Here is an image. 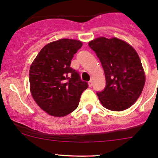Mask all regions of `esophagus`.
<instances>
[{
	"label": "esophagus",
	"mask_w": 158,
	"mask_h": 158,
	"mask_svg": "<svg viewBox=\"0 0 158 158\" xmlns=\"http://www.w3.org/2000/svg\"><path fill=\"white\" fill-rule=\"evenodd\" d=\"M89 87H92V80H90L89 82Z\"/></svg>",
	"instance_id": "34e87169"
}]
</instances>
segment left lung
I'll return each mask as SVG.
<instances>
[{"mask_svg": "<svg viewBox=\"0 0 158 158\" xmlns=\"http://www.w3.org/2000/svg\"><path fill=\"white\" fill-rule=\"evenodd\" d=\"M89 46L99 59L106 76V88L97 92L102 105L114 111L130 108L139 98L145 83L142 64L135 49L116 37L96 38Z\"/></svg>", "mask_w": 158, "mask_h": 158, "instance_id": "8db88e82", "label": "left lung"}]
</instances>
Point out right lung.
<instances>
[{
	"label": "right lung",
	"instance_id": "1",
	"mask_svg": "<svg viewBox=\"0 0 158 158\" xmlns=\"http://www.w3.org/2000/svg\"><path fill=\"white\" fill-rule=\"evenodd\" d=\"M81 41L61 39L44 47L30 68V92L36 104L47 114L63 117L79 106L88 83L70 67Z\"/></svg>",
	"mask_w": 158,
	"mask_h": 158
}]
</instances>
